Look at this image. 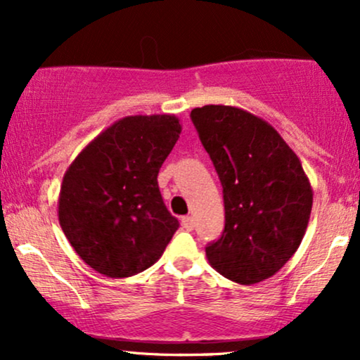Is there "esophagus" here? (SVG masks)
<instances>
[{"label": "esophagus", "instance_id": "esophagus-1", "mask_svg": "<svg viewBox=\"0 0 360 360\" xmlns=\"http://www.w3.org/2000/svg\"><path fill=\"white\" fill-rule=\"evenodd\" d=\"M181 225H183V229H186V230H193L194 229L193 217H183V218H181Z\"/></svg>", "mask_w": 360, "mask_h": 360}]
</instances>
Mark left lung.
<instances>
[{
    "mask_svg": "<svg viewBox=\"0 0 360 360\" xmlns=\"http://www.w3.org/2000/svg\"><path fill=\"white\" fill-rule=\"evenodd\" d=\"M191 120L223 186L225 230L206 247L210 266L238 284L260 283L303 240L313 205L308 176L274 127L249 111L206 105Z\"/></svg>",
    "mask_w": 360,
    "mask_h": 360,
    "instance_id": "8db88e82",
    "label": "left lung"
}]
</instances>
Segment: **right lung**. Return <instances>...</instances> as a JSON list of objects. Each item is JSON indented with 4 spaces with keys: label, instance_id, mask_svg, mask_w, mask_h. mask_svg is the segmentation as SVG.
I'll list each match as a JSON object with an SVG mask.
<instances>
[{
    "label": "right lung",
    "instance_id": "add662e5",
    "mask_svg": "<svg viewBox=\"0 0 360 360\" xmlns=\"http://www.w3.org/2000/svg\"><path fill=\"white\" fill-rule=\"evenodd\" d=\"M179 134L174 115L125 117L91 140L65 171L62 232L100 274L130 278L148 269L179 229L157 184Z\"/></svg>",
    "mask_w": 360,
    "mask_h": 360
}]
</instances>
